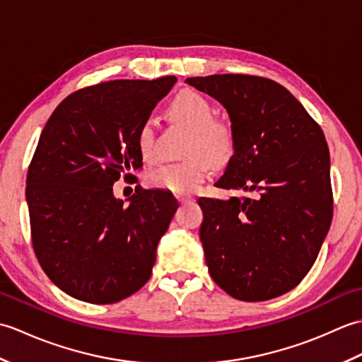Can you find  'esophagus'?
Wrapping results in <instances>:
<instances>
[{
  "instance_id": "34e87169",
  "label": "esophagus",
  "mask_w": 362,
  "mask_h": 362,
  "mask_svg": "<svg viewBox=\"0 0 362 362\" xmlns=\"http://www.w3.org/2000/svg\"><path fill=\"white\" fill-rule=\"evenodd\" d=\"M177 201L179 202H193L194 201V197H191V196H177Z\"/></svg>"
}]
</instances>
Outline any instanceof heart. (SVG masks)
Segmentation results:
<instances>
[{
	"mask_svg": "<svg viewBox=\"0 0 362 362\" xmlns=\"http://www.w3.org/2000/svg\"><path fill=\"white\" fill-rule=\"evenodd\" d=\"M171 117L191 130L187 153L189 157L180 163H168L152 169L149 182L156 188L173 194H191L201 187L210 173V160L224 161L233 152V134L226 121L214 118V109L209 99L196 91H182L169 105ZM138 148L144 158H153L156 146V122L146 119L138 130ZM204 153L203 156H200Z\"/></svg>",
	"mask_w": 362,
	"mask_h": 362,
	"instance_id": "b5f03b06",
	"label": "heart"
}]
</instances>
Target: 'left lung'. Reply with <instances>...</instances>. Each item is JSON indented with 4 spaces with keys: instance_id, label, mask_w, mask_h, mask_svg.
Listing matches in <instances>:
<instances>
[{
    "instance_id": "left-lung-1",
    "label": "left lung",
    "mask_w": 362,
    "mask_h": 362,
    "mask_svg": "<svg viewBox=\"0 0 362 362\" xmlns=\"http://www.w3.org/2000/svg\"><path fill=\"white\" fill-rule=\"evenodd\" d=\"M224 105L233 156L218 188L253 197H201L199 235L211 279L244 302L294 289L316 261L333 218L325 135L305 107L271 79L188 78Z\"/></svg>"
}]
</instances>
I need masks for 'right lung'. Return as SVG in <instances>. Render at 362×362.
I'll return each instance as SVG.
<instances>
[{
	"label": "right lung",
	"mask_w": 362,
	"mask_h": 362,
	"mask_svg": "<svg viewBox=\"0 0 362 362\" xmlns=\"http://www.w3.org/2000/svg\"><path fill=\"white\" fill-rule=\"evenodd\" d=\"M177 82L110 81L74 91L52 112L29 165L26 202L34 252L57 288L107 305L151 279L177 201L138 188L113 196L121 174L143 166L138 130Z\"/></svg>",
	"instance_id": "right-lung-1"
}]
</instances>
